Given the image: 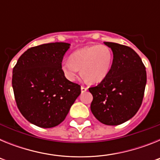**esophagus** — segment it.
Wrapping results in <instances>:
<instances>
[{"instance_id": "34e87169", "label": "esophagus", "mask_w": 160, "mask_h": 160, "mask_svg": "<svg viewBox=\"0 0 160 160\" xmlns=\"http://www.w3.org/2000/svg\"><path fill=\"white\" fill-rule=\"evenodd\" d=\"M87 87H82H82H81V91H82V93L86 92V91H87Z\"/></svg>"}]
</instances>
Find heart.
<instances>
[{
	"label": "heart",
	"instance_id": "1",
	"mask_svg": "<svg viewBox=\"0 0 160 160\" xmlns=\"http://www.w3.org/2000/svg\"><path fill=\"white\" fill-rule=\"evenodd\" d=\"M113 58L111 48L105 45H93L75 50L70 60L63 61L61 67L65 77L71 82L75 80L80 70L86 81L100 82L108 75Z\"/></svg>",
	"mask_w": 160,
	"mask_h": 160
}]
</instances>
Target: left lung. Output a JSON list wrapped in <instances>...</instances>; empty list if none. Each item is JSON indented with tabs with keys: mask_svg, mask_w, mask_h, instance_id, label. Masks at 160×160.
<instances>
[{
	"mask_svg": "<svg viewBox=\"0 0 160 160\" xmlns=\"http://www.w3.org/2000/svg\"><path fill=\"white\" fill-rule=\"evenodd\" d=\"M112 49L111 69L96 87L90 110L99 122L116 126L131 119L140 108L147 83L146 67L138 53L129 46L104 42Z\"/></svg>",
	"mask_w": 160,
	"mask_h": 160,
	"instance_id": "8db88e82",
	"label": "left lung"
}]
</instances>
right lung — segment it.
<instances>
[{
  "label": "right lung",
  "instance_id": "obj_1",
  "mask_svg": "<svg viewBox=\"0 0 160 160\" xmlns=\"http://www.w3.org/2000/svg\"><path fill=\"white\" fill-rule=\"evenodd\" d=\"M70 46L55 42L30 48L12 70L17 106L29 122L39 128H54L63 122L81 94L80 85L66 79L61 67Z\"/></svg>",
  "mask_w": 160,
  "mask_h": 160
}]
</instances>
